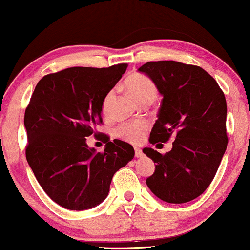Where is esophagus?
I'll return each instance as SVG.
<instances>
[{"mask_svg":"<svg viewBox=\"0 0 250 250\" xmlns=\"http://www.w3.org/2000/svg\"><path fill=\"white\" fill-rule=\"evenodd\" d=\"M143 155H144V152H143V150H141L140 148H135V156L137 158H139V157H143Z\"/></svg>","mask_w":250,"mask_h":250,"instance_id":"34e87169","label":"esophagus"}]
</instances>
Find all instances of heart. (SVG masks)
<instances>
[{"label":"heart","mask_w":250,"mask_h":250,"mask_svg":"<svg viewBox=\"0 0 250 250\" xmlns=\"http://www.w3.org/2000/svg\"><path fill=\"white\" fill-rule=\"evenodd\" d=\"M125 86L128 92L135 98L138 102L152 101L157 98L158 91L154 82L144 74L135 73L126 78ZM114 95L113 89H110L104 96L102 102V112L106 114L109 112L110 104ZM148 130V125L144 121H131L121 124L117 128V135L131 144H140L145 139Z\"/></svg>","instance_id":"obj_1"}]
</instances>
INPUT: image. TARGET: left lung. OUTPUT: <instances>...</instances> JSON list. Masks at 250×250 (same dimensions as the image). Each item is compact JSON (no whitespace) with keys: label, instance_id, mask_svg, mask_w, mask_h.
Masks as SVG:
<instances>
[{"label":"left lung","instance_id":"obj_1","mask_svg":"<svg viewBox=\"0 0 250 250\" xmlns=\"http://www.w3.org/2000/svg\"><path fill=\"white\" fill-rule=\"evenodd\" d=\"M139 72L147 74L163 95L149 141L155 145L175 138L166 154L152 148L143 150L156 163L146 183L165 202H189L213 181L228 145L225 94L200 66L148 62Z\"/></svg>","mask_w":250,"mask_h":250}]
</instances>
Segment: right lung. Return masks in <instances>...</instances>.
Returning <instances> with one entry per match:
<instances>
[{
	"mask_svg": "<svg viewBox=\"0 0 250 250\" xmlns=\"http://www.w3.org/2000/svg\"><path fill=\"white\" fill-rule=\"evenodd\" d=\"M126 64L70 67L38 82L24 113L25 157L46 194L68 210H87L109 194L113 175L135 156L132 146L102 133L105 149L86 137L102 124V102Z\"/></svg>",
	"mask_w": 250,
	"mask_h": 250,
	"instance_id": "obj_1",
	"label": "right lung"
}]
</instances>
